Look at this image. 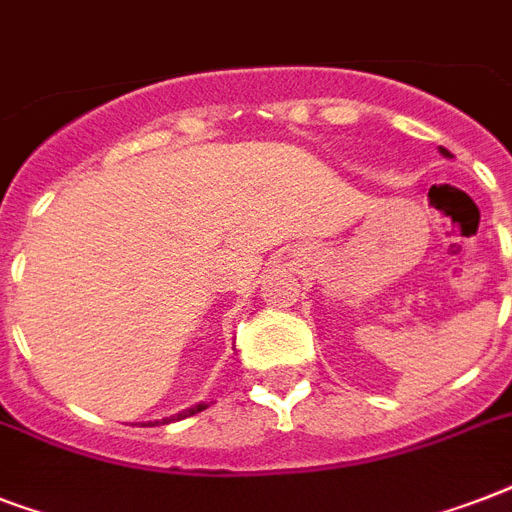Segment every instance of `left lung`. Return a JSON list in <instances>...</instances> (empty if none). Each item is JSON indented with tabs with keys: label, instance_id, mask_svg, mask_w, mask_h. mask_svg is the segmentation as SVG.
<instances>
[{
	"label": "left lung",
	"instance_id": "1",
	"mask_svg": "<svg viewBox=\"0 0 512 512\" xmlns=\"http://www.w3.org/2000/svg\"><path fill=\"white\" fill-rule=\"evenodd\" d=\"M438 151H441V154H444V156H452V154H449V151H446V148H438Z\"/></svg>",
	"mask_w": 512,
	"mask_h": 512
}]
</instances>
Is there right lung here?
I'll list each match as a JSON object with an SVG mask.
<instances>
[{
  "label": "right lung",
  "mask_w": 512,
  "mask_h": 512,
  "mask_svg": "<svg viewBox=\"0 0 512 512\" xmlns=\"http://www.w3.org/2000/svg\"><path fill=\"white\" fill-rule=\"evenodd\" d=\"M204 409H207V404H204V401H201V404H193V406H188V409H183V412L180 414H172V417H164L162 422H159V425H170V422H175V420H185V417H193V414H199V412H204ZM156 422H148V425H156Z\"/></svg>",
  "instance_id": "obj_1"
}]
</instances>
